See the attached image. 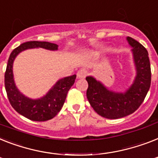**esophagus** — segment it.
I'll list each match as a JSON object with an SVG mask.
<instances>
[{"instance_id": "obj_1", "label": "esophagus", "mask_w": 158, "mask_h": 158, "mask_svg": "<svg viewBox=\"0 0 158 158\" xmlns=\"http://www.w3.org/2000/svg\"><path fill=\"white\" fill-rule=\"evenodd\" d=\"M88 75V71L85 69H80V70L77 72V77L79 79H82V78H85L86 75Z\"/></svg>"}]
</instances>
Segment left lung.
Here are the masks:
<instances>
[{"label": "left lung", "instance_id": "1", "mask_svg": "<svg viewBox=\"0 0 158 158\" xmlns=\"http://www.w3.org/2000/svg\"><path fill=\"white\" fill-rule=\"evenodd\" d=\"M127 40L132 47L131 52L136 76L125 92H114L92 76L86 77L88 83V98L93 110L106 118L116 119L131 114L143 103L151 85V68L148 51L131 37Z\"/></svg>", "mask_w": 158, "mask_h": 158}]
</instances>
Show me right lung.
<instances>
[{
	"label": "right lung",
	"instance_id": "right-lung-1",
	"mask_svg": "<svg viewBox=\"0 0 158 158\" xmlns=\"http://www.w3.org/2000/svg\"><path fill=\"white\" fill-rule=\"evenodd\" d=\"M56 44L45 41H28L13 50L9 57L5 73V87L10 105L17 112L27 118L36 122L52 119L58 114L66 101L68 91L75 83L76 75L59 79L45 96L40 99H30L22 94L15 85L13 75V63L19 52L27 48H43L57 50Z\"/></svg>",
	"mask_w": 158,
	"mask_h": 158
}]
</instances>
